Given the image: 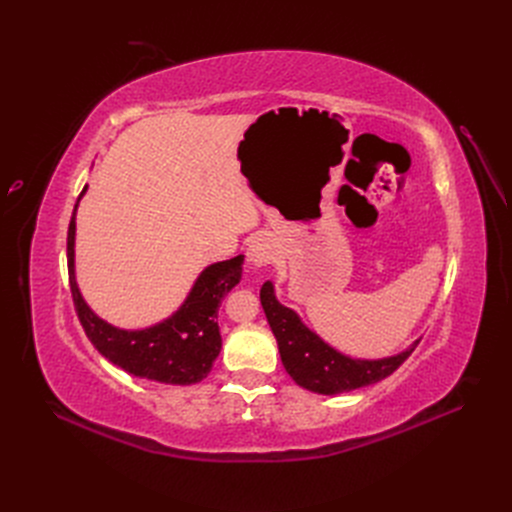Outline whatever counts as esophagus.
<instances>
[{
	"mask_svg": "<svg viewBox=\"0 0 512 512\" xmlns=\"http://www.w3.org/2000/svg\"><path fill=\"white\" fill-rule=\"evenodd\" d=\"M279 254V246L273 235H258L248 243V262L252 266L271 264Z\"/></svg>",
	"mask_w": 512,
	"mask_h": 512,
	"instance_id": "esophagus-1",
	"label": "esophagus"
}]
</instances>
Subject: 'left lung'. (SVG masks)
I'll return each instance as SVG.
<instances>
[{"mask_svg": "<svg viewBox=\"0 0 512 512\" xmlns=\"http://www.w3.org/2000/svg\"><path fill=\"white\" fill-rule=\"evenodd\" d=\"M260 302L277 339L285 371L300 387L314 394L335 396L377 383L392 375L419 344L417 339L406 350L385 358H352L306 327L296 310L283 306L275 296L273 281L262 285Z\"/></svg>", "mask_w": 512, "mask_h": 512, "instance_id": "1", "label": "left lung"}]
</instances>
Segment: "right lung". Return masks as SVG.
Wrapping results in <instances>:
<instances>
[{
    "label": "right lung",
    "instance_id": "obj_1",
    "mask_svg": "<svg viewBox=\"0 0 512 512\" xmlns=\"http://www.w3.org/2000/svg\"><path fill=\"white\" fill-rule=\"evenodd\" d=\"M87 193L81 196L72 210L68 225V279L72 300L79 321L104 358L123 371L168 385H191L202 381L221 354V331H218V306L239 283L243 271V254L208 264L193 281L183 304L166 316L164 321L143 329H120L97 316L85 302L75 273V235H77V208Z\"/></svg>",
    "mask_w": 512,
    "mask_h": 512
}]
</instances>
